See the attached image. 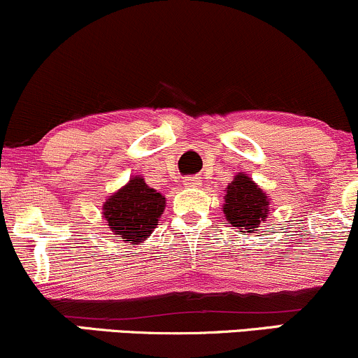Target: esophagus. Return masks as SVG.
I'll use <instances>...</instances> for the list:
<instances>
[{
	"instance_id": "34e87169",
	"label": "esophagus",
	"mask_w": 358,
	"mask_h": 358,
	"mask_svg": "<svg viewBox=\"0 0 358 358\" xmlns=\"http://www.w3.org/2000/svg\"><path fill=\"white\" fill-rule=\"evenodd\" d=\"M183 185L187 188H196V187H200V185H202V180H200L199 176H187Z\"/></svg>"
}]
</instances>
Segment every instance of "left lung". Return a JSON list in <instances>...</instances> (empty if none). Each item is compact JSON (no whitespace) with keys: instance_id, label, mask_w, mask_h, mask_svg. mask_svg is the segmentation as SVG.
I'll use <instances>...</instances> for the list:
<instances>
[{"instance_id":"obj_1","label":"left lung","mask_w":358,"mask_h":358,"mask_svg":"<svg viewBox=\"0 0 358 358\" xmlns=\"http://www.w3.org/2000/svg\"><path fill=\"white\" fill-rule=\"evenodd\" d=\"M269 212V199L252 178L239 173L234 176V182L229 183L225 190L224 213L225 219L232 227L241 229V232H252L266 220Z\"/></svg>"}]
</instances>
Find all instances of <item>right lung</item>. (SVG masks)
<instances>
[{
    "instance_id": "add662e5",
    "label": "right lung",
    "mask_w": 358,
    "mask_h": 358,
    "mask_svg": "<svg viewBox=\"0 0 358 358\" xmlns=\"http://www.w3.org/2000/svg\"><path fill=\"white\" fill-rule=\"evenodd\" d=\"M165 203V196L148 187L145 178L133 176L106 200L102 213L117 239L141 244L158 225Z\"/></svg>"
}]
</instances>
